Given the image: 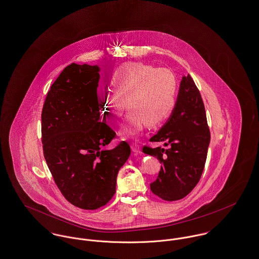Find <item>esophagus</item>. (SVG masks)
I'll list each match as a JSON object with an SVG mask.
<instances>
[{"mask_svg":"<svg viewBox=\"0 0 259 259\" xmlns=\"http://www.w3.org/2000/svg\"><path fill=\"white\" fill-rule=\"evenodd\" d=\"M131 149H132V151H133L134 153H136V154H141V153H142L141 148H140V146H139L138 144H131Z\"/></svg>","mask_w":259,"mask_h":259,"instance_id":"1","label":"esophagus"}]
</instances>
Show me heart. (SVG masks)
<instances>
[{"mask_svg":"<svg viewBox=\"0 0 259 259\" xmlns=\"http://www.w3.org/2000/svg\"><path fill=\"white\" fill-rule=\"evenodd\" d=\"M113 90L101 97V111L112 124H119L127 101L129 112L120 135L133 138L141 134L145 124L154 127L172 112L177 97V83L172 74L139 63L119 67L111 78Z\"/></svg>","mask_w":259,"mask_h":259,"instance_id":"1","label":"heart"}]
</instances>
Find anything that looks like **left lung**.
Listing matches in <instances>:
<instances>
[{
    "mask_svg": "<svg viewBox=\"0 0 259 259\" xmlns=\"http://www.w3.org/2000/svg\"><path fill=\"white\" fill-rule=\"evenodd\" d=\"M210 132L200 90L190 74L183 76L172 115L150 142H163L168 149L145 145L143 152L162 164L153 194L165 201H178L197 186L204 169Z\"/></svg>",
    "mask_w": 259,
    "mask_h": 259,
    "instance_id": "obj_1",
    "label": "left lung"
}]
</instances>
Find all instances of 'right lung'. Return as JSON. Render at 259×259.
<instances>
[{"label":"right lung","mask_w":259,"mask_h":259,"mask_svg":"<svg viewBox=\"0 0 259 259\" xmlns=\"http://www.w3.org/2000/svg\"><path fill=\"white\" fill-rule=\"evenodd\" d=\"M99 67L71 63L53 83L41 111L44 156L60 193L73 205L96 209L116 192L129 144L105 146L116 133L100 121L97 98Z\"/></svg>","instance_id":"add662e5"}]
</instances>
